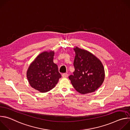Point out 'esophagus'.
Wrapping results in <instances>:
<instances>
[{
	"label": "esophagus",
	"instance_id": "obj_1",
	"mask_svg": "<svg viewBox=\"0 0 130 130\" xmlns=\"http://www.w3.org/2000/svg\"><path fill=\"white\" fill-rule=\"evenodd\" d=\"M68 76V75L67 73H64L63 74H62V77L63 78H67Z\"/></svg>",
	"mask_w": 130,
	"mask_h": 130
}]
</instances>
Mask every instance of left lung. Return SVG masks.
Masks as SVG:
<instances>
[{
  "instance_id": "left-lung-1",
  "label": "left lung",
  "mask_w": 130,
  "mask_h": 130,
  "mask_svg": "<svg viewBox=\"0 0 130 130\" xmlns=\"http://www.w3.org/2000/svg\"><path fill=\"white\" fill-rule=\"evenodd\" d=\"M73 75L69 79L75 89L81 94L95 91L103 83L104 69L101 62L90 52L76 47Z\"/></svg>"
}]
</instances>
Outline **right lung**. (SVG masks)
Listing matches in <instances>:
<instances>
[{"mask_svg":"<svg viewBox=\"0 0 130 130\" xmlns=\"http://www.w3.org/2000/svg\"><path fill=\"white\" fill-rule=\"evenodd\" d=\"M53 51L40 54L30 65L27 77L30 86L41 92L53 88L61 78L58 65L53 63Z\"/></svg>","mask_w":130,"mask_h":130,"instance_id":"obj_1","label":"right lung"}]
</instances>
